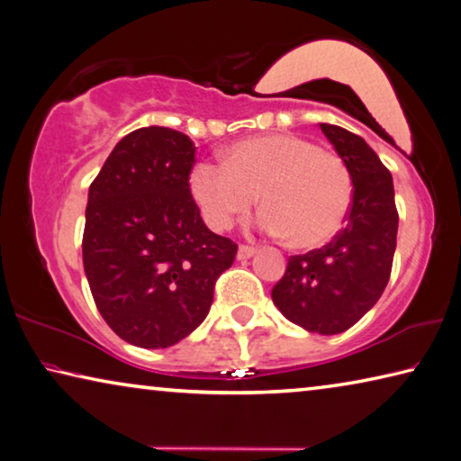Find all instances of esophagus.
Segmentation results:
<instances>
[{
	"label": "esophagus",
	"instance_id": "1",
	"mask_svg": "<svg viewBox=\"0 0 461 461\" xmlns=\"http://www.w3.org/2000/svg\"><path fill=\"white\" fill-rule=\"evenodd\" d=\"M255 253H258V249H255V247L240 245L239 251H237V259H239V261H247V259H251Z\"/></svg>",
	"mask_w": 461,
	"mask_h": 461
}]
</instances>
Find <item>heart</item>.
Listing matches in <instances>:
<instances>
[{"mask_svg":"<svg viewBox=\"0 0 461 461\" xmlns=\"http://www.w3.org/2000/svg\"><path fill=\"white\" fill-rule=\"evenodd\" d=\"M190 192L216 230L245 218L259 195L261 229L311 251L341 232L353 203V177L341 157L312 140L261 134L232 142L222 165H195Z\"/></svg>","mask_w":461,"mask_h":461,"instance_id":"b5f03b06","label":"heart"}]
</instances>
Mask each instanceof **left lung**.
<instances>
[{
  "mask_svg": "<svg viewBox=\"0 0 461 461\" xmlns=\"http://www.w3.org/2000/svg\"><path fill=\"white\" fill-rule=\"evenodd\" d=\"M321 131L351 171L349 216L327 247L290 258L271 300L298 327L337 335L353 327L386 288L398 212L392 176L374 149L341 126L321 124Z\"/></svg>",
  "mask_w": 461,
  "mask_h": 461,
  "instance_id": "left-lung-1",
  "label": "left lung"
}]
</instances>
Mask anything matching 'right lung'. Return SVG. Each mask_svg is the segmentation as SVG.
I'll return each instance as SVG.
<instances>
[{
  "label": "right lung",
  "mask_w": 461,
  "mask_h": 461,
  "mask_svg": "<svg viewBox=\"0 0 461 461\" xmlns=\"http://www.w3.org/2000/svg\"><path fill=\"white\" fill-rule=\"evenodd\" d=\"M195 147L165 126L118 142L89 185L83 269L126 343L165 349L198 329L237 245L203 224L190 192Z\"/></svg>",
  "instance_id": "obj_1"
}]
</instances>
